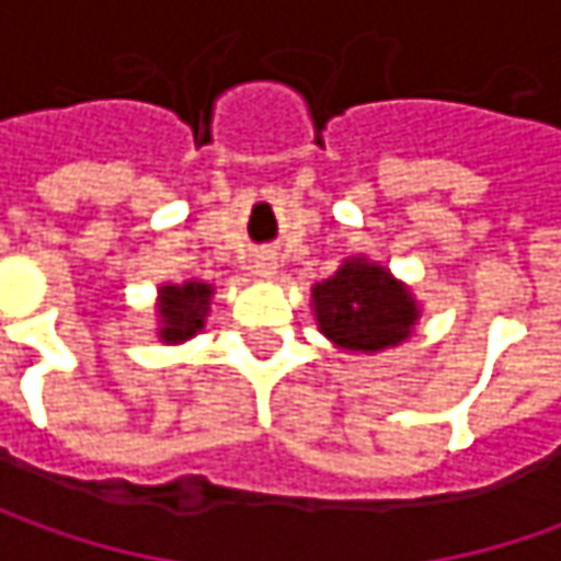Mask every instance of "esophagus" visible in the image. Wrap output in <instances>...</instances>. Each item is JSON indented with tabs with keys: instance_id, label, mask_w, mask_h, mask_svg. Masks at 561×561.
I'll return each mask as SVG.
<instances>
[{
	"instance_id": "obj_1",
	"label": "esophagus",
	"mask_w": 561,
	"mask_h": 561,
	"mask_svg": "<svg viewBox=\"0 0 561 561\" xmlns=\"http://www.w3.org/2000/svg\"><path fill=\"white\" fill-rule=\"evenodd\" d=\"M255 274H259V277H274V274H277V262H274V255H262V259L255 262Z\"/></svg>"
}]
</instances>
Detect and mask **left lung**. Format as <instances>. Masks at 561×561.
Instances as JSON below:
<instances>
[{"label":"left lung","mask_w":561,"mask_h":561,"mask_svg":"<svg viewBox=\"0 0 561 561\" xmlns=\"http://www.w3.org/2000/svg\"><path fill=\"white\" fill-rule=\"evenodd\" d=\"M318 331L350 353L399 346L419 321V302L405 284L368 259H346L334 277L312 287Z\"/></svg>","instance_id":"1"}]
</instances>
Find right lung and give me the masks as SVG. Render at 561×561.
<instances>
[{
  "label": "right lung",
  "instance_id": "obj_1",
  "mask_svg": "<svg viewBox=\"0 0 561 561\" xmlns=\"http://www.w3.org/2000/svg\"><path fill=\"white\" fill-rule=\"evenodd\" d=\"M211 284L186 280V284H164L159 290V336L164 343H184L205 328Z\"/></svg>",
  "mask_w": 561,
  "mask_h": 561
}]
</instances>
